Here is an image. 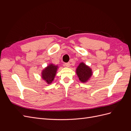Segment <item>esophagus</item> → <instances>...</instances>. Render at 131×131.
Instances as JSON below:
<instances>
[{
	"instance_id": "1",
	"label": "esophagus",
	"mask_w": 131,
	"mask_h": 131,
	"mask_svg": "<svg viewBox=\"0 0 131 131\" xmlns=\"http://www.w3.org/2000/svg\"><path fill=\"white\" fill-rule=\"evenodd\" d=\"M64 66L67 67H69L70 66V64L69 63H64Z\"/></svg>"
}]
</instances>
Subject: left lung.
Instances as JSON below:
<instances>
[{
    "label": "left lung",
    "mask_w": 131,
    "mask_h": 131,
    "mask_svg": "<svg viewBox=\"0 0 131 131\" xmlns=\"http://www.w3.org/2000/svg\"><path fill=\"white\" fill-rule=\"evenodd\" d=\"M76 72L79 80L82 82L88 81L92 75L91 69L83 62L80 63L79 65L77 68Z\"/></svg>",
    "instance_id": "1"
}]
</instances>
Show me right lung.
Returning a JSON list of instances; mask_svg holds the SVG:
<instances>
[{
    "label": "right lung",
    "instance_id": "right-lung-1",
    "mask_svg": "<svg viewBox=\"0 0 131 131\" xmlns=\"http://www.w3.org/2000/svg\"><path fill=\"white\" fill-rule=\"evenodd\" d=\"M58 66L50 64L47 66L42 72V78L45 80L47 84H51L56 74Z\"/></svg>",
    "mask_w": 131,
    "mask_h": 131
}]
</instances>
